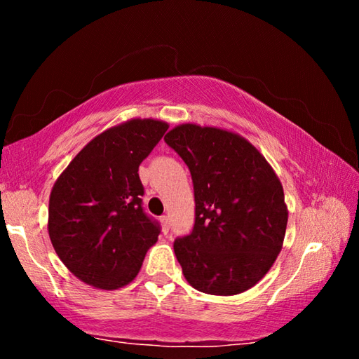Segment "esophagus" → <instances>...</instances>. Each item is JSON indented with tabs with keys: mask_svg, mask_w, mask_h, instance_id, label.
I'll list each match as a JSON object with an SVG mask.
<instances>
[{
	"mask_svg": "<svg viewBox=\"0 0 359 359\" xmlns=\"http://www.w3.org/2000/svg\"><path fill=\"white\" fill-rule=\"evenodd\" d=\"M160 222H161L163 231H165V233H168V231H169V226H171V218H169L168 215H163Z\"/></svg>",
	"mask_w": 359,
	"mask_h": 359,
	"instance_id": "obj_1",
	"label": "esophagus"
}]
</instances>
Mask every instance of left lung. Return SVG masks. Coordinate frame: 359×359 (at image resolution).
Listing matches in <instances>:
<instances>
[{"mask_svg": "<svg viewBox=\"0 0 359 359\" xmlns=\"http://www.w3.org/2000/svg\"><path fill=\"white\" fill-rule=\"evenodd\" d=\"M165 141L193 179L194 228L174 242L187 282L208 294L244 293L282 250L288 208L280 179L239 133L182 123Z\"/></svg>", "mask_w": 359, "mask_h": 359, "instance_id": "left-lung-1", "label": "left lung"}]
</instances>
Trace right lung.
Masks as SVG:
<instances>
[{
	"instance_id": "1",
	"label": "right lung",
	"mask_w": 359,
	"mask_h": 359,
	"mask_svg": "<svg viewBox=\"0 0 359 359\" xmlns=\"http://www.w3.org/2000/svg\"><path fill=\"white\" fill-rule=\"evenodd\" d=\"M169 128L130 118L95 136L58 175L48 199V238L79 280L118 290L136 278L160 226L144 214L139 165Z\"/></svg>"
}]
</instances>
